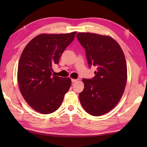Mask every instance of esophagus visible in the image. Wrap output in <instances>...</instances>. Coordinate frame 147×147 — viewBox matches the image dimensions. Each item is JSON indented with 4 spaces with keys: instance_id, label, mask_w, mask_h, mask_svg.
Here are the masks:
<instances>
[{
    "instance_id": "esophagus-1",
    "label": "esophagus",
    "mask_w": 147,
    "mask_h": 147,
    "mask_svg": "<svg viewBox=\"0 0 147 147\" xmlns=\"http://www.w3.org/2000/svg\"><path fill=\"white\" fill-rule=\"evenodd\" d=\"M78 81L77 79H72V83H75L76 82Z\"/></svg>"
}]
</instances>
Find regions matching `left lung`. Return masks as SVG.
<instances>
[{
    "label": "left lung",
    "mask_w": 147,
    "mask_h": 147,
    "mask_svg": "<svg viewBox=\"0 0 147 147\" xmlns=\"http://www.w3.org/2000/svg\"><path fill=\"white\" fill-rule=\"evenodd\" d=\"M76 37L84 48L89 67H97L95 76L83 78L79 94L86 112L100 116L109 112L121 99L127 82V66L121 48L112 37L92 33H78Z\"/></svg>",
    "instance_id": "8db88e82"
}]
</instances>
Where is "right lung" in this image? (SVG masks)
I'll return each mask as SVG.
<instances>
[{
	"mask_svg": "<svg viewBox=\"0 0 147 147\" xmlns=\"http://www.w3.org/2000/svg\"><path fill=\"white\" fill-rule=\"evenodd\" d=\"M76 33L38 35L22 53L18 68L20 90L28 104L39 113L55 112L69 90L70 78L52 74V66L58 64Z\"/></svg>",
	"mask_w": 147,
	"mask_h": 147,
	"instance_id": "add662e5",
	"label": "right lung"
}]
</instances>
